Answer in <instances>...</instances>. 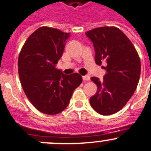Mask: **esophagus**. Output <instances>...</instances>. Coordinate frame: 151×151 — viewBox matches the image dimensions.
I'll list each match as a JSON object with an SVG mask.
<instances>
[{"label":"esophagus","instance_id":"34e87169","mask_svg":"<svg viewBox=\"0 0 151 151\" xmlns=\"http://www.w3.org/2000/svg\"><path fill=\"white\" fill-rule=\"evenodd\" d=\"M83 80L84 82H87L90 80V77L88 75H85L83 76Z\"/></svg>","mask_w":151,"mask_h":151}]
</instances>
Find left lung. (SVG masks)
<instances>
[{
  "label": "left lung",
  "mask_w": 151,
  "mask_h": 151,
  "mask_svg": "<svg viewBox=\"0 0 151 151\" xmlns=\"http://www.w3.org/2000/svg\"><path fill=\"white\" fill-rule=\"evenodd\" d=\"M93 43L95 63L106 71L103 80L93 77L97 86L90 98L93 109L101 115L114 114L133 96L141 73V63L135 47L118 28L104 26L86 32Z\"/></svg>",
  "instance_id": "1"
}]
</instances>
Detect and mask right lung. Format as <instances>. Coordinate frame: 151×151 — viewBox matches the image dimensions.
<instances>
[{
	"label": "right lung",
	"instance_id": "1",
	"mask_svg": "<svg viewBox=\"0 0 151 151\" xmlns=\"http://www.w3.org/2000/svg\"><path fill=\"white\" fill-rule=\"evenodd\" d=\"M69 36L59 29L40 27L30 35L19 55L18 74L23 91L45 114H58L65 109L83 81L80 74H64L55 67Z\"/></svg>",
	"mask_w": 151,
	"mask_h": 151
}]
</instances>
